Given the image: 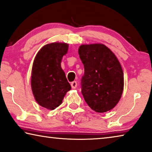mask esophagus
Returning <instances> with one entry per match:
<instances>
[{
  "instance_id": "obj_1",
  "label": "esophagus",
  "mask_w": 152,
  "mask_h": 152,
  "mask_svg": "<svg viewBox=\"0 0 152 152\" xmlns=\"http://www.w3.org/2000/svg\"><path fill=\"white\" fill-rule=\"evenodd\" d=\"M71 86H72V89H76V88L77 87V83H76V81H73V82L71 83Z\"/></svg>"
}]
</instances>
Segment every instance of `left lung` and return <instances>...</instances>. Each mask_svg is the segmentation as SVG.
Masks as SVG:
<instances>
[{"instance_id": "1", "label": "left lung", "mask_w": 152, "mask_h": 152, "mask_svg": "<svg viewBox=\"0 0 152 152\" xmlns=\"http://www.w3.org/2000/svg\"><path fill=\"white\" fill-rule=\"evenodd\" d=\"M78 54L85 68L81 92L85 102L97 113L113 109L124 90V73L119 60L102 44L81 45Z\"/></svg>"}]
</instances>
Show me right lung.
I'll return each instance as SVG.
<instances>
[{
	"label": "right lung",
	"instance_id": "1",
	"mask_svg": "<svg viewBox=\"0 0 152 152\" xmlns=\"http://www.w3.org/2000/svg\"><path fill=\"white\" fill-rule=\"evenodd\" d=\"M68 44L51 43L45 45L36 55L31 74V89L35 100L48 110L61 104L66 93L71 89L61 66Z\"/></svg>",
	"mask_w": 152,
	"mask_h": 152
}]
</instances>
